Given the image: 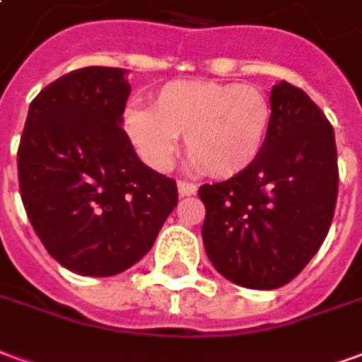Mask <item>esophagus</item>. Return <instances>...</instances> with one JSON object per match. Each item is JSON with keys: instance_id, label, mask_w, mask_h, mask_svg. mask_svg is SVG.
Listing matches in <instances>:
<instances>
[{"instance_id": "esophagus-1", "label": "esophagus", "mask_w": 362, "mask_h": 362, "mask_svg": "<svg viewBox=\"0 0 362 362\" xmlns=\"http://www.w3.org/2000/svg\"><path fill=\"white\" fill-rule=\"evenodd\" d=\"M196 192H197V186L194 184V182H186V180L178 182V194H180L182 197H184V196H194Z\"/></svg>"}]
</instances>
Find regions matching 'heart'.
I'll return each instance as SVG.
<instances>
[{
    "label": "heart",
    "instance_id": "b5f03b06",
    "mask_svg": "<svg viewBox=\"0 0 362 362\" xmlns=\"http://www.w3.org/2000/svg\"><path fill=\"white\" fill-rule=\"evenodd\" d=\"M273 122L269 98L238 83L182 79L163 85L153 110L132 104L122 126L145 163L166 170L184 135L192 163L215 178L250 168L266 147Z\"/></svg>",
    "mask_w": 362,
    "mask_h": 362
}]
</instances>
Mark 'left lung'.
<instances>
[{
  "label": "left lung",
  "mask_w": 362,
  "mask_h": 362,
  "mask_svg": "<svg viewBox=\"0 0 362 362\" xmlns=\"http://www.w3.org/2000/svg\"><path fill=\"white\" fill-rule=\"evenodd\" d=\"M273 122L258 160L244 173L204 184L202 227L213 267L240 287L287 285L326 238L337 202L334 127L303 89L273 85Z\"/></svg>",
  "instance_id": "1"
}]
</instances>
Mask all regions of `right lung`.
<instances>
[{"label": "right lung", "mask_w": 362, "mask_h": 362, "mask_svg": "<svg viewBox=\"0 0 362 362\" xmlns=\"http://www.w3.org/2000/svg\"><path fill=\"white\" fill-rule=\"evenodd\" d=\"M126 69L83 67L38 93L17 153L28 221L58 264L90 277L126 272L178 204L173 178L143 165L122 127Z\"/></svg>", "instance_id": "add662e5"}]
</instances>
